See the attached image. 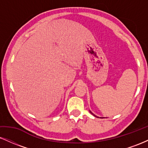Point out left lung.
<instances>
[{
	"label": "left lung",
	"instance_id": "obj_1",
	"mask_svg": "<svg viewBox=\"0 0 148 148\" xmlns=\"http://www.w3.org/2000/svg\"><path fill=\"white\" fill-rule=\"evenodd\" d=\"M90 113H92V114L93 115H95L94 114H93V113H92V112H90ZM95 117H97V116H96V115H95Z\"/></svg>",
	"mask_w": 148,
	"mask_h": 148
}]
</instances>
